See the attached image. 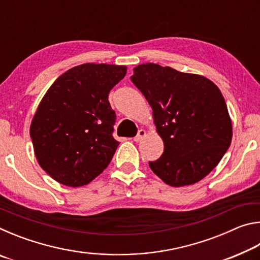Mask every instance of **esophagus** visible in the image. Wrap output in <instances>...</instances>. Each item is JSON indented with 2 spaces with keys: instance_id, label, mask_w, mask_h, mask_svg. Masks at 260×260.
I'll return each mask as SVG.
<instances>
[{
  "instance_id": "1",
  "label": "esophagus",
  "mask_w": 260,
  "mask_h": 260,
  "mask_svg": "<svg viewBox=\"0 0 260 260\" xmlns=\"http://www.w3.org/2000/svg\"><path fill=\"white\" fill-rule=\"evenodd\" d=\"M146 134H147L146 131H144V129H140V131L138 132V135H136L135 138H134V141H135V142H139V141H141V140H142V139L144 138V136H146Z\"/></svg>"
}]
</instances>
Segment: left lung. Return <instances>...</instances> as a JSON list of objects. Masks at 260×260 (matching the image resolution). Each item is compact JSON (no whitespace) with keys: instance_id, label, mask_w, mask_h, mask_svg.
<instances>
[{"instance_id":"left-lung-1","label":"left lung","mask_w":260,"mask_h":260,"mask_svg":"<svg viewBox=\"0 0 260 260\" xmlns=\"http://www.w3.org/2000/svg\"><path fill=\"white\" fill-rule=\"evenodd\" d=\"M132 82L152 109L153 124L164 142L159 159L149 162L172 187L201 181L231 146L233 128L217 85L200 74L146 63L133 69Z\"/></svg>"}]
</instances>
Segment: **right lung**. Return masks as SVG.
Instances as JSON below:
<instances>
[{"label": "right lung", "mask_w": 260, "mask_h": 260, "mask_svg": "<svg viewBox=\"0 0 260 260\" xmlns=\"http://www.w3.org/2000/svg\"><path fill=\"white\" fill-rule=\"evenodd\" d=\"M124 65L86 63L56 79L35 112L29 134L39 165L64 186L81 187L107 169L119 142L108 96Z\"/></svg>", "instance_id": "add662e5"}]
</instances>
